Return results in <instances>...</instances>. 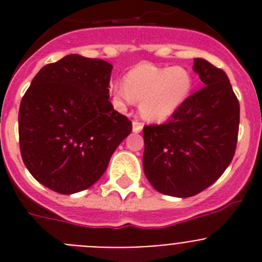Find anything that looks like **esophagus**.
Returning a JSON list of instances; mask_svg holds the SVG:
<instances>
[{
  "instance_id": "esophagus-1",
  "label": "esophagus",
  "mask_w": 262,
  "mask_h": 262,
  "mask_svg": "<svg viewBox=\"0 0 262 262\" xmlns=\"http://www.w3.org/2000/svg\"><path fill=\"white\" fill-rule=\"evenodd\" d=\"M143 128V124L139 122V120H134L133 122V129L135 131V133H140Z\"/></svg>"
}]
</instances>
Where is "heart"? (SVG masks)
Listing matches in <instances>:
<instances>
[{
	"instance_id": "b5f03b06",
	"label": "heart",
	"mask_w": 262,
	"mask_h": 262,
	"mask_svg": "<svg viewBox=\"0 0 262 262\" xmlns=\"http://www.w3.org/2000/svg\"><path fill=\"white\" fill-rule=\"evenodd\" d=\"M191 86L193 80L187 69L144 62L127 73L124 84L113 85L111 92L119 106L140 102L142 117L160 122L178 110L190 94Z\"/></svg>"
}]
</instances>
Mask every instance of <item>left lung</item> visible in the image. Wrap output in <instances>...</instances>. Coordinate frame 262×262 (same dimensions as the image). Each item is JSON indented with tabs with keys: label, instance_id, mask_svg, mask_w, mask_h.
Wrapping results in <instances>:
<instances>
[{
	"label": "left lung",
	"instance_id": "obj_1",
	"mask_svg": "<svg viewBox=\"0 0 262 262\" xmlns=\"http://www.w3.org/2000/svg\"><path fill=\"white\" fill-rule=\"evenodd\" d=\"M194 71L205 86L168 122L143 128L148 181L160 193L182 198L201 193L223 174L239 135V99L226 72L203 59L194 60Z\"/></svg>",
	"mask_w": 262,
	"mask_h": 262
}]
</instances>
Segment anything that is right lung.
Masks as SVG:
<instances>
[{
  "mask_svg": "<svg viewBox=\"0 0 262 262\" xmlns=\"http://www.w3.org/2000/svg\"><path fill=\"white\" fill-rule=\"evenodd\" d=\"M111 71L105 60L68 55L43 67L22 97V160L51 190L73 194L96 184L133 131L108 101Z\"/></svg>",
  "mask_w": 262,
  "mask_h": 262,
  "instance_id": "right-lung-1",
  "label": "right lung"
}]
</instances>
